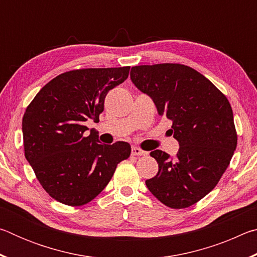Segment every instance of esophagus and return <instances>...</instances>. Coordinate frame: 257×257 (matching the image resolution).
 I'll use <instances>...</instances> for the list:
<instances>
[{
	"label": "esophagus",
	"instance_id": "esophagus-1",
	"mask_svg": "<svg viewBox=\"0 0 257 257\" xmlns=\"http://www.w3.org/2000/svg\"><path fill=\"white\" fill-rule=\"evenodd\" d=\"M132 154L133 155H136V156H143V155H146L147 152L143 151L141 149H138V147H133V149H132Z\"/></svg>",
	"mask_w": 257,
	"mask_h": 257
}]
</instances>
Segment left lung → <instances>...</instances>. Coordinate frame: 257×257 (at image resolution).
Listing matches in <instances>:
<instances>
[{
	"instance_id": "obj_1",
	"label": "left lung",
	"mask_w": 257,
	"mask_h": 257,
	"mask_svg": "<svg viewBox=\"0 0 257 257\" xmlns=\"http://www.w3.org/2000/svg\"><path fill=\"white\" fill-rule=\"evenodd\" d=\"M132 81L153 99L179 151L175 159L151 152L159 172L146 186L161 203L185 208L201 201L217 185L237 147V133L228 98L202 73L185 64L136 66Z\"/></svg>"
}]
</instances>
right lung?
Returning a JSON list of instances; mask_svg holds the SVG:
<instances>
[{
  "mask_svg": "<svg viewBox=\"0 0 257 257\" xmlns=\"http://www.w3.org/2000/svg\"><path fill=\"white\" fill-rule=\"evenodd\" d=\"M130 67L77 69L43 87L23 118L25 156L43 188L69 206L89 203L105 188L116 165L129 158L125 142L101 144L87 129L98 121L108 90L127 79Z\"/></svg>",
  "mask_w": 257,
  "mask_h": 257,
  "instance_id": "right-lung-1",
  "label": "right lung"
}]
</instances>
